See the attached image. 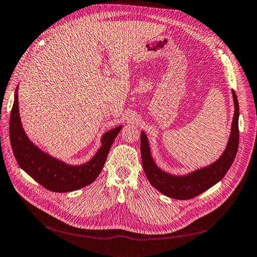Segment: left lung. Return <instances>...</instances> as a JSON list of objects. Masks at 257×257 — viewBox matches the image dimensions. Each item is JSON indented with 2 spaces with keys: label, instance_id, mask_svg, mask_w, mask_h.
Returning <instances> with one entry per match:
<instances>
[{
  "label": "left lung",
  "instance_id": "obj_1",
  "mask_svg": "<svg viewBox=\"0 0 257 257\" xmlns=\"http://www.w3.org/2000/svg\"><path fill=\"white\" fill-rule=\"evenodd\" d=\"M235 113L231 123V132L226 149L212 165L196 170L186 176H173L161 170L152 160L149 144L144 132L141 135L142 162L145 174L149 182L164 195L175 199H191L211 188L226 175L234 162L239 145V104L235 91L232 90Z\"/></svg>",
  "mask_w": 257,
  "mask_h": 257
}]
</instances>
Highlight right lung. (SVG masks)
Here are the masks:
<instances>
[{
    "label": "right lung",
    "instance_id": "add662e5",
    "mask_svg": "<svg viewBox=\"0 0 257 257\" xmlns=\"http://www.w3.org/2000/svg\"><path fill=\"white\" fill-rule=\"evenodd\" d=\"M121 125L104 134L102 147L91 161L72 166L50 157L30 142L22 128L18 95H15L10 118V138L18 165L44 188L52 192H71L91 184L102 172L108 152L119 134Z\"/></svg>",
    "mask_w": 257,
    "mask_h": 257
}]
</instances>
